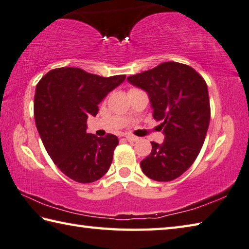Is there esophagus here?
<instances>
[{
	"label": "esophagus",
	"mask_w": 249,
	"mask_h": 249,
	"mask_svg": "<svg viewBox=\"0 0 249 249\" xmlns=\"http://www.w3.org/2000/svg\"><path fill=\"white\" fill-rule=\"evenodd\" d=\"M125 140L128 141V142H137V141L139 140V138L134 137V135H131V134H128L125 135Z\"/></svg>",
	"instance_id": "obj_1"
}]
</instances>
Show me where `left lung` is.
Returning a JSON list of instances; mask_svg holds the SVG:
<instances>
[{
	"mask_svg": "<svg viewBox=\"0 0 249 249\" xmlns=\"http://www.w3.org/2000/svg\"><path fill=\"white\" fill-rule=\"evenodd\" d=\"M147 92L155 120L165 141L152 143V152L141 161L149 179L168 182L179 178L197 158L210 121L208 89L204 78L190 66L167 62L128 77Z\"/></svg>",
	"mask_w": 249,
	"mask_h": 249,
	"instance_id": "8db88e82",
	"label": "left lung"
}]
</instances>
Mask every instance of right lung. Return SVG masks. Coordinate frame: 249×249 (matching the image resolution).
Wrapping results in <instances>:
<instances>
[{
  "mask_svg": "<svg viewBox=\"0 0 249 249\" xmlns=\"http://www.w3.org/2000/svg\"><path fill=\"white\" fill-rule=\"evenodd\" d=\"M124 79V74L105 78L62 67L51 70L36 84V129L52 160L73 181L91 183L108 171L118 138L87 133V120L96 116L97 105Z\"/></svg>",
  "mask_w": 249,
  "mask_h": 249,
  "instance_id": "1",
  "label": "right lung"
}]
</instances>
